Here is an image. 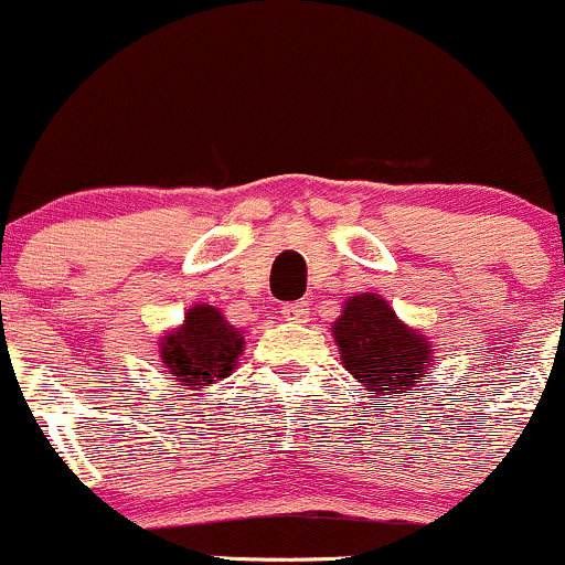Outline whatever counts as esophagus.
I'll return each mask as SVG.
<instances>
[{"label": "esophagus", "mask_w": 565, "mask_h": 565, "mask_svg": "<svg viewBox=\"0 0 565 565\" xmlns=\"http://www.w3.org/2000/svg\"><path fill=\"white\" fill-rule=\"evenodd\" d=\"M308 313H311V308H308L306 300L287 302V306H284V319L295 321V324H302V321L308 319Z\"/></svg>", "instance_id": "esophagus-1"}]
</instances>
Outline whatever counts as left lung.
<instances>
[{"label":"left lung","instance_id":"1","mask_svg":"<svg viewBox=\"0 0 565 565\" xmlns=\"http://www.w3.org/2000/svg\"><path fill=\"white\" fill-rule=\"evenodd\" d=\"M332 332L343 367L381 399L415 392L431 364L434 349L424 334L407 330L373 292L351 297Z\"/></svg>","mask_w":565,"mask_h":565}]
</instances>
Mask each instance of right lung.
Masks as SVG:
<instances>
[{
  "label": "right lung",
  "instance_id": "right-lung-1",
  "mask_svg": "<svg viewBox=\"0 0 565 565\" xmlns=\"http://www.w3.org/2000/svg\"><path fill=\"white\" fill-rule=\"evenodd\" d=\"M163 364L173 381L190 388H206L235 370L238 353L244 351V338L227 324L212 306H195L184 316V327L163 340Z\"/></svg>",
  "mask_w": 565,
  "mask_h": 565
}]
</instances>
